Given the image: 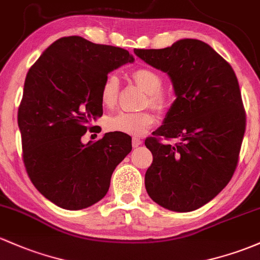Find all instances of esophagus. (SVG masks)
<instances>
[{
    "label": "esophagus",
    "mask_w": 260,
    "mask_h": 260,
    "mask_svg": "<svg viewBox=\"0 0 260 260\" xmlns=\"http://www.w3.org/2000/svg\"><path fill=\"white\" fill-rule=\"evenodd\" d=\"M131 144H133V147H138L142 144V140L140 138H138V136H135V138H133V140H131Z\"/></svg>",
    "instance_id": "obj_1"
}]
</instances>
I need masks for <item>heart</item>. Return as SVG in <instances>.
Returning <instances> with one entry per match:
<instances>
[{
    "label": "heart",
    "mask_w": 260,
    "mask_h": 260,
    "mask_svg": "<svg viewBox=\"0 0 260 260\" xmlns=\"http://www.w3.org/2000/svg\"><path fill=\"white\" fill-rule=\"evenodd\" d=\"M135 83L147 93L145 105H149L157 111H162L167 107L169 95L161 90L162 78L150 68H139L133 73ZM120 90L118 75L111 73L105 77L100 86V102L105 108H114L116 105ZM155 122V116L151 111L145 110L139 113H121L111 116L108 120V129L129 135H142Z\"/></svg>",
    "instance_id": "heart-1"
}]
</instances>
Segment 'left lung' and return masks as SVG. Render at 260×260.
Here are the masks:
<instances>
[{
  "mask_svg": "<svg viewBox=\"0 0 260 260\" xmlns=\"http://www.w3.org/2000/svg\"><path fill=\"white\" fill-rule=\"evenodd\" d=\"M134 52L170 75L177 96L162 126L145 140L153 157L145 174L146 191L170 211H194L228 185L238 165L245 131L238 79L202 41Z\"/></svg>",
  "mask_w": 260,
  "mask_h": 260,
  "instance_id": "left-lung-1",
  "label": "left lung"
}]
</instances>
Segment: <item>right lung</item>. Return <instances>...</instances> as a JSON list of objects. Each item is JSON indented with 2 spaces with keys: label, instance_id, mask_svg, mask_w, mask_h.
Returning a JSON list of instances; mask_svg holds the SVG:
<instances>
[{
  "label": "right lung",
  "instance_id": "add662e5",
  "mask_svg": "<svg viewBox=\"0 0 260 260\" xmlns=\"http://www.w3.org/2000/svg\"><path fill=\"white\" fill-rule=\"evenodd\" d=\"M133 60L126 49L71 36L52 43L29 68L18 108L22 157L36 188L58 207L77 211L102 200L133 149L122 133L82 142L103 115V80Z\"/></svg>",
  "mask_w": 260,
  "mask_h": 260
}]
</instances>
